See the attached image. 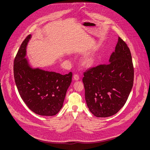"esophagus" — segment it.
<instances>
[{
	"instance_id": "1",
	"label": "esophagus",
	"mask_w": 150,
	"mask_h": 150,
	"mask_svg": "<svg viewBox=\"0 0 150 150\" xmlns=\"http://www.w3.org/2000/svg\"><path fill=\"white\" fill-rule=\"evenodd\" d=\"M79 76L78 75L75 74V75H74V80L78 81V80H79Z\"/></svg>"
}]
</instances>
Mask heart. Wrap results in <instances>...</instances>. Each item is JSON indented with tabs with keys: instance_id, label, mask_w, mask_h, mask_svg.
I'll list each match as a JSON object with an SVG mask.
<instances>
[{
	"instance_id": "obj_1",
	"label": "heart",
	"mask_w": 150,
	"mask_h": 150,
	"mask_svg": "<svg viewBox=\"0 0 150 150\" xmlns=\"http://www.w3.org/2000/svg\"><path fill=\"white\" fill-rule=\"evenodd\" d=\"M96 62V59L93 56H89L84 58L83 62V64L84 66L87 67H91Z\"/></svg>"
}]
</instances>
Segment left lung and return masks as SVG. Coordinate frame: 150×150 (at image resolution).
I'll return each mask as SVG.
<instances>
[{
  "instance_id": "obj_1",
  "label": "left lung",
  "mask_w": 150,
  "mask_h": 150,
  "mask_svg": "<svg viewBox=\"0 0 150 150\" xmlns=\"http://www.w3.org/2000/svg\"><path fill=\"white\" fill-rule=\"evenodd\" d=\"M109 62L90 68L83 78L87 106L97 117L117 113L126 103L133 84L131 52L120 37Z\"/></svg>"
}]
</instances>
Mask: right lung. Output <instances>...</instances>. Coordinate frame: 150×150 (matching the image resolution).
<instances>
[{
	"label": "right lung",
	"mask_w": 150,
	"mask_h": 150,
	"mask_svg": "<svg viewBox=\"0 0 150 150\" xmlns=\"http://www.w3.org/2000/svg\"><path fill=\"white\" fill-rule=\"evenodd\" d=\"M31 35L22 42L13 62V75L19 94L31 111L36 114L52 116L62 109L72 73L64 75L32 68L25 58Z\"/></svg>",
	"instance_id": "obj_1"
}]
</instances>
